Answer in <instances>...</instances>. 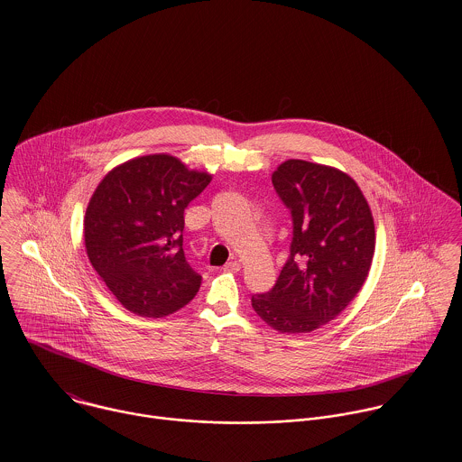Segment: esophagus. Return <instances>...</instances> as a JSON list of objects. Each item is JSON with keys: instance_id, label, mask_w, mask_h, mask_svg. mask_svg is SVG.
I'll list each match as a JSON object with an SVG mask.
<instances>
[{"instance_id": "obj_1", "label": "esophagus", "mask_w": 462, "mask_h": 462, "mask_svg": "<svg viewBox=\"0 0 462 462\" xmlns=\"http://www.w3.org/2000/svg\"><path fill=\"white\" fill-rule=\"evenodd\" d=\"M225 272H239L241 270V263L239 262H228V263L225 264V268H223Z\"/></svg>"}]
</instances>
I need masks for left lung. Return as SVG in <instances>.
<instances>
[{
    "instance_id": "8db88e82",
    "label": "left lung",
    "mask_w": 462,
    "mask_h": 462,
    "mask_svg": "<svg viewBox=\"0 0 462 462\" xmlns=\"http://www.w3.org/2000/svg\"><path fill=\"white\" fill-rule=\"evenodd\" d=\"M272 183L291 211V254L275 286L251 305L272 329L311 332L364 286L375 247L373 213L355 180L330 166L289 159Z\"/></svg>"
}]
</instances>
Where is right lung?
I'll list each match as a JSON object with an SVG mask.
<instances>
[{"label":"right lung","mask_w":462,"mask_h":462,"mask_svg":"<svg viewBox=\"0 0 462 462\" xmlns=\"http://www.w3.org/2000/svg\"><path fill=\"white\" fill-rule=\"evenodd\" d=\"M209 181L173 155H142L93 192L85 215L89 263L132 313L166 317L198 294L200 275L183 253V213Z\"/></svg>","instance_id":"add662e5"}]
</instances>
